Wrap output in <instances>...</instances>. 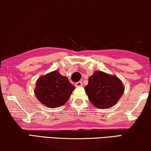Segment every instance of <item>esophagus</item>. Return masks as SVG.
<instances>
[{"label": "esophagus", "instance_id": "1", "mask_svg": "<svg viewBox=\"0 0 151 151\" xmlns=\"http://www.w3.org/2000/svg\"><path fill=\"white\" fill-rule=\"evenodd\" d=\"M83 86V83L82 81H78V82H76L75 83V86L76 87H80V86Z\"/></svg>", "mask_w": 151, "mask_h": 151}]
</instances>
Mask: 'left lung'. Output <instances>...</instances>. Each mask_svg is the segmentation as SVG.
<instances>
[{
	"mask_svg": "<svg viewBox=\"0 0 151 151\" xmlns=\"http://www.w3.org/2000/svg\"><path fill=\"white\" fill-rule=\"evenodd\" d=\"M85 90L92 105L99 109H108L117 103L124 87L117 76L96 71L89 78Z\"/></svg>",
	"mask_w": 151,
	"mask_h": 151,
	"instance_id": "8db88e82",
	"label": "left lung"
}]
</instances>
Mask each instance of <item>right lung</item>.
<instances>
[{"instance_id":"add662e5","label":"right lung","mask_w":151,"mask_h":151,"mask_svg":"<svg viewBox=\"0 0 151 151\" xmlns=\"http://www.w3.org/2000/svg\"><path fill=\"white\" fill-rule=\"evenodd\" d=\"M75 89L68 78L56 70L40 76L34 92L40 103L48 107L56 108L66 103Z\"/></svg>"}]
</instances>
